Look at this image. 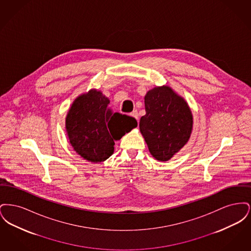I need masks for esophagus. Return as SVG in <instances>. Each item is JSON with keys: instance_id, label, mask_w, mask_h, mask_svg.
<instances>
[{"instance_id": "esophagus-1", "label": "esophagus", "mask_w": 251, "mask_h": 251, "mask_svg": "<svg viewBox=\"0 0 251 251\" xmlns=\"http://www.w3.org/2000/svg\"><path fill=\"white\" fill-rule=\"evenodd\" d=\"M131 116L132 118H134L135 120H138V112H137V110H133L132 112L131 113Z\"/></svg>"}]
</instances>
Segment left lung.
<instances>
[{
	"mask_svg": "<svg viewBox=\"0 0 251 251\" xmlns=\"http://www.w3.org/2000/svg\"><path fill=\"white\" fill-rule=\"evenodd\" d=\"M145 109L139 128L149 151L156 160L168 161L191 136V110L185 100L167 85L147 92Z\"/></svg>",
	"mask_w": 251,
	"mask_h": 251,
	"instance_id": "1",
	"label": "left lung"
}]
</instances>
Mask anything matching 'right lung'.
<instances>
[{
  "label": "right lung",
  "mask_w": 251,
  "mask_h": 251,
  "mask_svg": "<svg viewBox=\"0 0 251 251\" xmlns=\"http://www.w3.org/2000/svg\"><path fill=\"white\" fill-rule=\"evenodd\" d=\"M110 100L97 89L75 99L66 118L74 151L89 162H103L114 152L115 141L137 126L135 119L114 113Z\"/></svg>",
  "instance_id": "add662e5"
}]
</instances>
